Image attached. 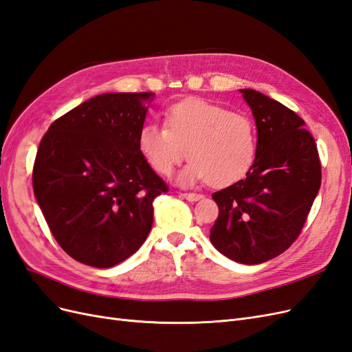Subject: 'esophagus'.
<instances>
[{
	"instance_id": "34e87169",
	"label": "esophagus",
	"mask_w": 352,
	"mask_h": 352,
	"mask_svg": "<svg viewBox=\"0 0 352 352\" xmlns=\"http://www.w3.org/2000/svg\"><path fill=\"white\" fill-rule=\"evenodd\" d=\"M182 197H184L185 199L190 201V202H194V201H199V199L202 198V195H201V194H194V192H189V194H182Z\"/></svg>"
}]
</instances>
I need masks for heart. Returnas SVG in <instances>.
Listing matches in <instances>:
<instances>
[{"instance_id":"obj_1","label":"heart","mask_w":352,"mask_h":352,"mask_svg":"<svg viewBox=\"0 0 352 352\" xmlns=\"http://www.w3.org/2000/svg\"><path fill=\"white\" fill-rule=\"evenodd\" d=\"M138 148L155 173L170 176L188 157L176 177L182 186L208 180L229 186L248 175L258 151L257 127L247 113L229 111L204 100L173 104L164 114V127L144 124Z\"/></svg>"}]
</instances>
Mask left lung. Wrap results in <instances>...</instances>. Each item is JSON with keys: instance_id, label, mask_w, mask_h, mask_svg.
<instances>
[{"instance_id": "obj_1", "label": "left lung", "mask_w": 352, "mask_h": 352, "mask_svg": "<svg viewBox=\"0 0 352 352\" xmlns=\"http://www.w3.org/2000/svg\"><path fill=\"white\" fill-rule=\"evenodd\" d=\"M257 126V158L247 177L212 199L219 217L210 241L225 257L261 264L291 247L322 182L317 145L300 116L267 95L239 89Z\"/></svg>"}]
</instances>
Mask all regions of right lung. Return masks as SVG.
I'll list each match as a JSON object with an SVG mask.
<instances>
[{
  "instance_id": "add662e5",
  "label": "right lung",
  "mask_w": 352,
  "mask_h": 352,
  "mask_svg": "<svg viewBox=\"0 0 352 352\" xmlns=\"http://www.w3.org/2000/svg\"><path fill=\"white\" fill-rule=\"evenodd\" d=\"M153 92L89 98L50 126L34 164V192L72 258L107 269L141 248L153 201L168 189L138 148Z\"/></svg>"
}]
</instances>
